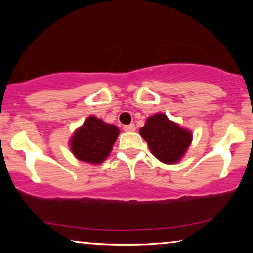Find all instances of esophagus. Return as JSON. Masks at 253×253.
Here are the masks:
<instances>
[{"mask_svg":"<svg viewBox=\"0 0 253 253\" xmlns=\"http://www.w3.org/2000/svg\"><path fill=\"white\" fill-rule=\"evenodd\" d=\"M123 130L126 131V132H133L136 130V126H134V124H129V126H124Z\"/></svg>","mask_w":253,"mask_h":253,"instance_id":"34e87169","label":"esophagus"}]
</instances>
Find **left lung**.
<instances>
[{"instance_id":"left-lung-1","label":"left lung","mask_w":253,"mask_h":253,"mask_svg":"<svg viewBox=\"0 0 253 253\" xmlns=\"http://www.w3.org/2000/svg\"><path fill=\"white\" fill-rule=\"evenodd\" d=\"M139 132L154 157L165 164L177 162L192 140L191 132L169 121L164 114L148 117Z\"/></svg>"}]
</instances>
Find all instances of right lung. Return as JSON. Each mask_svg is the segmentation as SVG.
Listing matches in <instances>:
<instances>
[{
  "mask_svg": "<svg viewBox=\"0 0 253 253\" xmlns=\"http://www.w3.org/2000/svg\"><path fill=\"white\" fill-rule=\"evenodd\" d=\"M120 131L113 124L89 116L71 139V151L76 158L91 164H100L108 157Z\"/></svg>",
  "mask_w": 253,
  "mask_h": 253,
  "instance_id": "right-lung-1",
  "label": "right lung"
}]
</instances>
